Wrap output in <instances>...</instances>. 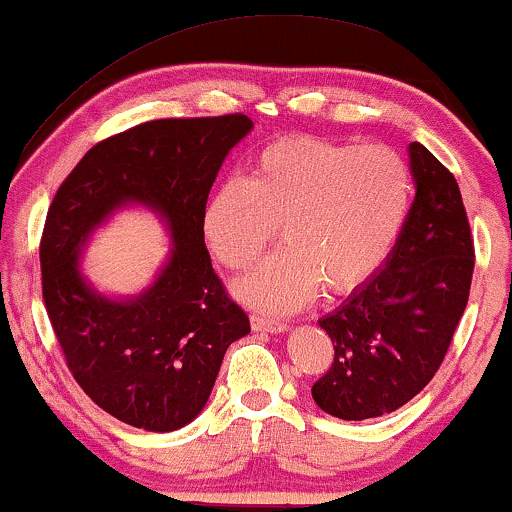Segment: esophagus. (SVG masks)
Returning a JSON list of instances; mask_svg holds the SVG:
<instances>
[{
	"mask_svg": "<svg viewBox=\"0 0 512 512\" xmlns=\"http://www.w3.org/2000/svg\"><path fill=\"white\" fill-rule=\"evenodd\" d=\"M251 328H254V331H263V333H284L289 326H286L284 321L263 317V314H251Z\"/></svg>",
	"mask_w": 512,
	"mask_h": 512,
	"instance_id": "esophagus-1",
	"label": "esophagus"
}]
</instances>
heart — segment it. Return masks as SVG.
Listing matches in <instances>:
<instances>
[{"mask_svg":"<svg viewBox=\"0 0 512 512\" xmlns=\"http://www.w3.org/2000/svg\"><path fill=\"white\" fill-rule=\"evenodd\" d=\"M412 198L410 165L387 144L277 139L251 158L244 181H223L202 230L228 270H247L282 226L286 244L240 279L235 293L265 312H293L319 286L345 293L380 270Z\"/></svg>","mask_w":512,"mask_h":512,"instance_id":"b5f03b06","label":"heart"}]
</instances>
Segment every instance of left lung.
I'll list each match as a JSON object with an SVG mask.
<instances>
[{
    "mask_svg": "<svg viewBox=\"0 0 512 512\" xmlns=\"http://www.w3.org/2000/svg\"><path fill=\"white\" fill-rule=\"evenodd\" d=\"M410 167L415 202L387 263L319 321L335 354L312 398L349 422L389 415L431 382L471 293L475 249L457 179L419 142Z\"/></svg>",
    "mask_w": 512,
    "mask_h": 512,
    "instance_id": "obj_1",
    "label": "left lung"
}]
</instances>
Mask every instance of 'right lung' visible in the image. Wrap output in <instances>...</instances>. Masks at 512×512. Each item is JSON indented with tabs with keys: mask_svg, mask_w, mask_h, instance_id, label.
<instances>
[{
	"mask_svg": "<svg viewBox=\"0 0 512 512\" xmlns=\"http://www.w3.org/2000/svg\"><path fill=\"white\" fill-rule=\"evenodd\" d=\"M249 130L244 114L139 123L97 142L48 207L41 293L69 373L93 403L137 429L174 431L198 417L230 342L251 331L212 268L202 230L223 158ZM123 201L163 213L175 251L149 292L118 304L87 289L78 249Z\"/></svg>",
	"mask_w": 512,
	"mask_h": 512,
	"instance_id": "obj_1",
	"label": "right lung"
}]
</instances>
